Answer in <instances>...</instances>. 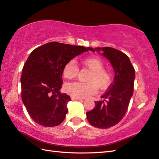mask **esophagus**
<instances>
[{"label":"esophagus","mask_w":159,"mask_h":159,"mask_svg":"<svg viewBox=\"0 0 159 159\" xmlns=\"http://www.w3.org/2000/svg\"><path fill=\"white\" fill-rule=\"evenodd\" d=\"M71 100H79V101H81L82 100V98L74 97V96H71Z\"/></svg>","instance_id":"1"}]
</instances>
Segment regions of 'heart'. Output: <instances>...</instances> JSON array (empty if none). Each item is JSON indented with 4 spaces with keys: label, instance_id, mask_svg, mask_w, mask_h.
<instances>
[{
    "label": "heart",
    "instance_id": "heart-1",
    "mask_svg": "<svg viewBox=\"0 0 159 159\" xmlns=\"http://www.w3.org/2000/svg\"><path fill=\"white\" fill-rule=\"evenodd\" d=\"M83 65L91 70L88 79V83L72 82L64 85V91L67 94L76 98H87L94 94L97 90V86L101 89L107 88L111 81V74L104 70L105 65L101 58L89 57L81 61ZM79 69L73 61L65 65L63 69V76L66 79L76 78Z\"/></svg>",
    "mask_w": 159,
    "mask_h": 159
}]
</instances>
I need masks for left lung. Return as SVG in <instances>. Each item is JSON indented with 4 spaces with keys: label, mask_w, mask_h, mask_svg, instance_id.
I'll use <instances>...</instances> for the list:
<instances>
[{
    "label": "left lung",
    "mask_w": 159,
    "mask_h": 159,
    "mask_svg": "<svg viewBox=\"0 0 159 159\" xmlns=\"http://www.w3.org/2000/svg\"><path fill=\"white\" fill-rule=\"evenodd\" d=\"M88 49L106 58L113 67L115 76L101 100L95 101L94 108L86 113L87 119L95 127L110 128L119 123L126 113L133 95L135 70L129 57L118 49L109 47Z\"/></svg>",
    "instance_id": "8db88e82"
}]
</instances>
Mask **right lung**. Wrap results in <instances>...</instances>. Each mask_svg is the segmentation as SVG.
<instances>
[{"label":"right lung","mask_w":159,"mask_h":159,"mask_svg":"<svg viewBox=\"0 0 159 159\" xmlns=\"http://www.w3.org/2000/svg\"><path fill=\"white\" fill-rule=\"evenodd\" d=\"M85 52H88V48L51 42L31 53L20 77L21 97L36 123L54 127L64 120L71 98L60 92L63 69L67 62Z\"/></svg>","instance_id":"1"}]
</instances>
